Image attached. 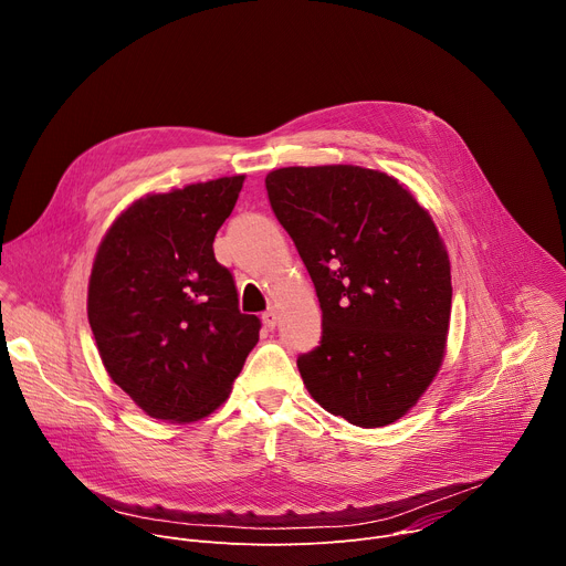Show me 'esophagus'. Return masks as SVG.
I'll return each mask as SVG.
<instances>
[{
	"label": "esophagus",
	"instance_id": "obj_1",
	"mask_svg": "<svg viewBox=\"0 0 566 566\" xmlns=\"http://www.w3.org/2000/svg\"><path fill=\"white\" fill-rule=\"evenodd\" d=\"M262 322H264V327H269V329H273L275 325H277V313L271 308V311H266V313H262Z\"/></svg>",
	"mask_w": 566,
	"mask_h": 566
}]
</instances>
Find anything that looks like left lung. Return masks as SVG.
<instances>
[{
	"label": "left lung",
	"instance_id": "1",
	"mask_svg": "<svg viewBox=\"0 0 566 566\" xmlns=\"http://www.w3.org/2000/svg\"><path fill=\"white\" fill-rule=\"evenodd\" d=\"M266 192L322 308L319 345L297 358L308 394L358 428L394 423L446 354L450 260L430 212L358 166L280 168Z\"/></svg>",
	"mask_w": 566,
	"mask_h": 566
}]
</instances>
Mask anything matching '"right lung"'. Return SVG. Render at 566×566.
Segmentation results:
<instances>
[{
	"label": "right lung",
	"instance_id": "1",
	"mask_svg": "<svg viewBox=\"0 0 566 566\" xmlns=\"http://www.w3.org/2000/svg\"><path fill=\"white\" fill-rule=\"evenodd\" d=\"M244 175L134 201L103 237L87 315L112 380L151 419L214 412L260 340L212 241Z\"/></svg>",
	"mask_w": 566,
	"mask_h": 566
}]
</instances>
